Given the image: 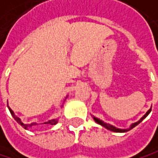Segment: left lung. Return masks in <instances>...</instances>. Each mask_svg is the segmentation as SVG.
<instances>
[{
  "label": "left lung",
  "mask_w": 158,
  "mask_h": 158,
  "mask_svg": "<svg viewBox=\"0 0 158 158\" xmlns=\"http://www.w3.org/2000/svg\"><path fill=\"white\" fill-rule=\"evenodd\" d=\"M151 110L152 109H149L147 112H146V114L138 121V122H135V123H133L131 126V128L129 129V130H121V129H118V128H116V127H114V126H112V125H110V124H107V123H105L104 121H102V120H100L99 118H94V120L98 123V124H100V125H102V126H104L105 128H106L107 130H110V131H115V132H125V131H130V130H131L132 128H134L135 126H137L140 122H142L143 121V119H144L148 115H149V113L151 112Z\"/></svg>",
  "instance_id": "left-lung-1"
}]
</instances>
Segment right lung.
<instances>
[{
  "label": "right lung",
  "instance_id": "obj_1",
  "mask_svg": "<svg viewBox=\"0 0 158 158\" xmlns=\"http://www.w3.org/2000/svg\"><path fill=\"white\" fill-rule=\"evenodd\" d=\"M9 110H10V112H11V114H12V116L15 118V119L21 125V126H23L25 129H27L28 127H31L32 125H35L36 123H32V124H30V125H27V124H24V123H22L21 122V120H20V118H17V117H15V114H14V112H13V110L9 107ZM57 123V119H52V120H49V121H47V122H44V123H42V124H49V125H55Z\"/></svg>",
  "mask_w": 158,
  "mask_h": 158
}]
</instances>
